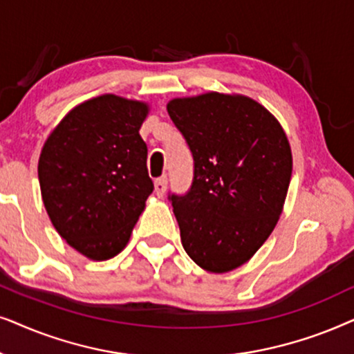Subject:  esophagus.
<instances>
[{
    "mask_svg": "<svg viewBox=\"0 0 354 354\" xmlns=\"http://www.w3.org/2000/svg\"><path fill=\"white\" fill-rule=\"evenodd\" d=\"M167 178H158V180H155V194H157L158 197H163L165 192H167Z\"/></svg>",
    "mask_w": 354,
    "mask_h": 354,
    "instance_id": "1",
    "label": "esophagus"
}]
</instances>
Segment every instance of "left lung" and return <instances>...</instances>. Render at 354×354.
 <instances>
[{"instance_id": "obj_1", "label": "left lung", "mask_w": 354, "mask_h": 354, "mask_svg": "<svg viewBox=\"0 0 354 354\" xmlns=\"http://www.w3.org/2000/svg\"><path fill=\"white\" fill-rule=\"evenodd\" d=\"M167 110L194 157L191 191L169 196L183 248L207 272H232L283 212L293 171L288 138L266 106L239 93L173 98Z\"/></svg>"}]
</instances>
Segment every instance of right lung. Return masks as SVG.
<instances>
[{
	"mask_svg": "<svg viewBox=\"0 0 354 354\" xmlns=\"http://www.w3.org/2000/svg\"><path fill=\"white\" fill-rule=\"evenodd\" d=\"M149 103L105 93L74 106L39 158L41 201L59 236L91 261L128 244L152 194L139 129Z\"/></svg>",
	"mask_w": 354,
	"mask_h": 354,
	"instance_id": "right-lung-1",
	"label": "right lung"
}]
</instances>
